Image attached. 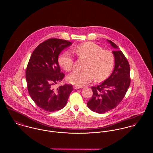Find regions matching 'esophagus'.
Instances as JSON below:
<instances>
[{
    "label": "esophagus",
    "mask_w": 153,
    "mask_h": 153,
    "mask_svg": "<svg viewBox=\"0 0 153 153\" xmlns=\"http://www.w3.org/2000/svg\"><path fill=\"white\" fill-rule=\"evenodd\" d=\"M82 87H78V86H75L74 88L75 89H81V88H82Z\"/></svg>",
    "instance_id": "1"
}]
</instances>
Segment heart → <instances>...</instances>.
I'll use <instances>...</instances> for the list:
<instances>
[{"label": "heart", "mask_w": 153, "mask_h": 153, "mask_svg": "<svg viewBox=\"0 0 153 153\" xmlns=\"http://www.w3.org/2000/svg\"><path fill=\"white\" fill-rule=\"evenodd\" d=\"M75 53L79 58L86 59L84 69L75 71L68 77V81L77 86H83L89 82L93 78L100 82L107 79L111 74L115 62L113 53L108 50H103L100 45L87 42L78 45ZM58 63L66 71L73 68L74 61L68 52H64L58 58Z\"/></svg>", "instance_id": "obj_1"}]
</instances>
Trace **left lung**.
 Here are the masks:
<instances>
[{
    "label": "left lung",
    "mask_w": 153,
    "mask_h": 153,
    "mask_svg": "<svg viewBox=\"0 0 153 153\" xmlns=\"http://www.w3.org/2000/svg\"><path fill=\"white\" fill-rule=\"evenodd\" d=\"M107 41L115 49L112 51L114 69L105 81L97 87H92L93 95L87 103L89 109L99 114L115 108L124 98L131 82L130 68L127 58L116 44Z\"/></svg>",
    "instance_id": "obj_1"
}]
</instances>
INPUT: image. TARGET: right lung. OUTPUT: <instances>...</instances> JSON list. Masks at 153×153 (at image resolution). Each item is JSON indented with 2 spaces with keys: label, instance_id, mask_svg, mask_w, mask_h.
<instances>
[{
  "label": "right lung",
  "instance_id": "obj_1",
  "mask_svg": "<svg viewBox=\"0 0 153 153\" xmlns=\"http://www.w3.org/2000/svg\"><path fill=\"white\" fill-rule=\"evenodd\" d=\"M72 42L61 39H49L33 51L26 70L29 94L35 103L48 112L62 109L73 90L72 85L55 87L65 76L58 64V56Z\"/></svg>",
  "mask_w": 153,
  "mask_h": 153
}]
</instances>
